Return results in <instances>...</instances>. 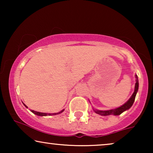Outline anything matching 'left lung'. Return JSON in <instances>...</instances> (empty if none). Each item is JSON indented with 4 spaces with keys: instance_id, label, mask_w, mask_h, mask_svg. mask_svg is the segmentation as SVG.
I'll list each match as a JSON object with an SVG mask.
<instances>
[{
    "instance_id": "left-lung-1",
    "label": "left lung",
    "mask_w": 153,
    "mask_h": 153,
    "mask_svg": "<svg viewBox=\"0 0 153 153\" xmlns=\"http://www.w3.org/2000/svg\"><path fill=\"white\" fill-rule=\"evenodd\" d=\"M136 76V83H135V88H134V92L131 95V97L129 98V100L127 101L126 103L123 104V106H120V107L115 108V109H111V110H108V111H98V110H95V113L97 114L102 115V116H109V115H115V116H118L122 114L123 112H124L125 111L129 109V108L132 106L134 104V102L135 100L136 95H137V93L138 91V89H139V79H138L137 75H135Z\"/></svg>"
}]
</instances>
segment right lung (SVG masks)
I'll return each instance as SVG.
<instances>
[{"label": "right lung", "mask_w": 153, "mask_h": 153, "mask_svg": "<svg viewBox=\"0 0 153 153\" xmlns=\"http://www.w3.org/2000/svg\"><path fill=\"white\" fill-rule=\"evenodd\" d=\"M25 105V104H24ZM25 106H26V107H27V106L25 105ZM28 108V107H27ZM64 111V109L63 110H62L61 111H60V112H58V113H55V114H46V113H41V112H37V111H33V110H31V111H32L33 114H36V115H37V116H53V115H57V114H61V113L63 111Z\"/></svg>", "instance_id": "obj_1"}]
</instances>
